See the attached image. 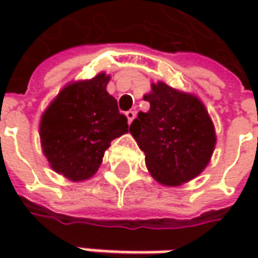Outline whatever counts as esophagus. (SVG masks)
Returning a JSON list of instances; mask_svg holds the SVG:
<instances>
[{"label":"esophagus","instance_id":"esophagus-1","mask_svg":"<svg viewBox=\"0 0 258 258\" xmlns=\"http://www.w3.org/2000/svg\"><path fill=\"white\" fill-rule=\"evenodd\" d=\"M135 116H136V113H135L134 110H129V112H126V117H127V123L131 124L132 123V120L135 119Z\"/></svg>","mask_w":258,"mask_h":258}]
</instances>
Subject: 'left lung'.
Instances as JSON below:
<instances>
[{"label": "left lung", "mask_w": 258, "mask_h": 258, "mask_svg": "<svg viewBox=\"0 0 258 258\" xmlns=\"http://www.w3.org/2000/svg\"><path fill=\"white\" fill-rule=\"evenodd\" d=\"M148 113L129 131L145 152L149 172L162 185H181L203 172L215 146L214 124L204 104L165 83L152 85Z\"/></svg>", "instance_id": "1"}]
</instances>
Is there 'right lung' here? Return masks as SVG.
<instances>
[{
  "mask_svg": "<svg viewBox=\"0 0 258 258\" xmlns=\"http://www.w3.org/2000/svg\"><path fill=\"white\" fill-rule=\"evenodd\" d=\"M109 76L64 87L40 123L41 146L55 172L72 181L90 178L102 164L110 142L127 132L126 116L106 92Z\"/></svg>",
  "mask_w": 258,
  "mask_h": 258,
  "instance_id": "add662e5",
  "label": "right lung"
}]
</instances>
